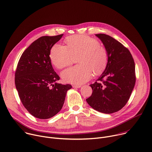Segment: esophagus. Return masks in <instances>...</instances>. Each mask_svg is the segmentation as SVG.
<instances>
[{
    "label": "esophagus",
    "mask_w": 152,
    "mask_h": 152,
    "mask_svg": "<svg viewBox=\"0 0 152 152\" xmlns=\"http://www.w3.org/2000/svg\"><path fill=\"white\" fill-rule=\"evenodd\" d=\"M72 87L74 88H80L81 87V86H80H80L79 85H73Z\"/></svg>",
    "instance_id": "obj_1"
}]
</instances>
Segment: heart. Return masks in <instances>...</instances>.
Returning a JSON list of instances; mask_svg holds the SVG:
<instances>
[{"label": "heart", "instance_id": "heart-1", "mask_svg": "<svg viewBox=\"0 0 152 152\" xmlns=\"http://www.w3.org/2000/svg\"><path fill=\"white\" fill-rule=\"evenodd\" d=\"M65 43L66 46L55 44L50 52L51 62L58 69L69 66L74 58L78 57L77 62L80 65L62 72L65 82L82 84L92 78L94 72L98 75L105 69L108 52L96 39L85 35H73L68 37Z\"/></svg>", "mask_w": 152, "mask_h": 152}]
</instances>
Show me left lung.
Returning a JSON list of instances; mask_svg holds the SVG:
<instances>
[{
	"instance_id": "obj_1",
	"label": "left lung",
	"mask_w": 152,
	"mask_h": 152,
	"mask_svg": "<svg viewBox=\"0 0 152 152\" xmlns=\"http://www.w3.org/2000/svg\"><path fill=\"white\" fill-rule=\"evenodd\" d=\"M106 48L108 60L105 69L90 84L93 92L86 99L94 110L111 114L122 109L128 101L135 84V67L128 48L105 34L95 35Z\"/></svg>"
}]
</instances>
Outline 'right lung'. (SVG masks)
Returning <instances> with one entry per match:
<instances>
[{
  "label": "right lung",
  "mask_w": 152,
  "mask_h": 152,
  "mask_svg": "<svg viewBox=\"0 0 152 152\" xmlns=\"http://www.w3.org/2000/svg\"><path fill=\"white\" fill-rule=\"evenodd\" d=\"M63 37L44 36L32 42L22 54L15 74V84L20 100L34 117L50 118L64 105L70 84L56 81L59 76L54 71L50 57L53 46Z\"/></svg>",
  "instance_id": "add662e5"
}]
</instances>
